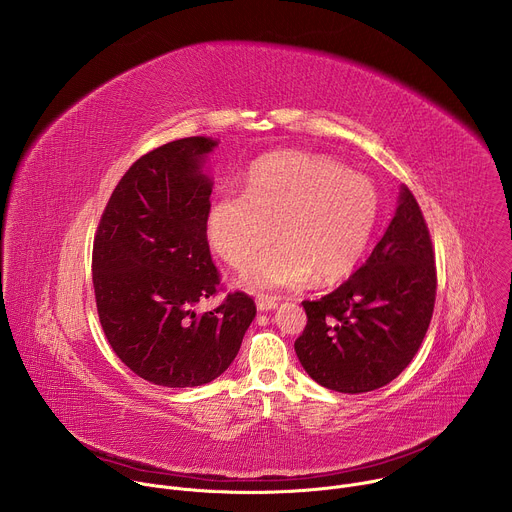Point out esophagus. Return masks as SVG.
Returning a JSON list of instances; mask_svg holds the SVG:
<instances>
[{"mask_svg": "<svg viewBox=\"0 0 512 512\" xmlns=\"http://www.w3.org/2000/svg\"><path fill=\"white\" fill-rule=\"evenodd\" d=\"M257 308H259L261 312H267V310H275V308H277V302H275V298H267V296H261V298H257Z\"/></svg>", "mask_w": 512, "mask_h": 512, "instance_id": "1", "label": "esophagus"}]
</instances>
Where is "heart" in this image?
Listing matches in <instances>:
<instances>
[{"instance_id": "1", "label": "heart", "mask_w": 512, "mask_h": 512, "mask_svg": "<svg viewBox=\"0 0 512 512\" xmlns=\"http://www.w3.org/2000/svg\"><path fill=\"white\" fill-rule=\"evenodd\" d=\"M379 192L362 174L310 154H273L255 162L245 194L218 196L208 210V239L229 265L243 269L271 241H281L243 275L257 291L296 289L312 279L336 283L369 247Z\"/></svg>"}]
</instances>
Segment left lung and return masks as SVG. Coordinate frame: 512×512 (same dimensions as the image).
I'll return each instance as SVG.
<instances>
[{
	"label": "left lung",
	"mask_w": 512,
	"mask_h": 512,
	"mask_svg": "<svg viewBox=\"0 0 512 512\" xmlns=\"http://www.w3.org/2000/svg\"><path fill=\"white\" fill-rule=\"evenodd\" d=\"M435 257L409 188L371 257L332 294L302 302L296 340L306 373L338 393H369L397 379L417 354L435 304Z\"/></svg>",
	"instance_id": "1"
}]
</instances>
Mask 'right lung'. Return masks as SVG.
I'll return each instance as SVG.
<instances>
[{
    "label": "right lung",
    "mask_w": 512,
    "mask_h": 512,
    "mask_svg": "<svg viewBox=\"0 0 512 512\" xmlns=\"http://www.w3.org/2000/svg\"><path fill=\"white\" fill-rule=\"evenodd\" d=\"M214 145L210 137H184L131 164L93 243L103 332L125 367L162 387L221 377L257 312L243 291L212 312H194L221 285L206 241L212 180L202 172Z\"/></svg>",
    "instance_id": "add662e5"
}]
</instances>
